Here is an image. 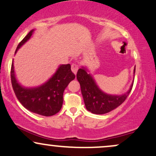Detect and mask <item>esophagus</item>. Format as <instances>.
Listing matches in <instances>:
<instances>
[{
    "mask_svg": "<svg viewBox=\"0 0 156 156\" xmlns=\"http://www.w3.org/2000/svg\"><path fill=\"white\" fill-rule=\"evenodd\" d=\"M71 69H72V71L73 72V73L75 75L77 73V71H78V66L76 64H72Z\"/></svg>",
    "mask_w": 156,
    "mask_h": 156,
    "instance_id": "obj_1",
    "label": "esophagus"
}]
</instances>
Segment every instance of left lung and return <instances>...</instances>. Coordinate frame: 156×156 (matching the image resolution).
I'll use <instances>...</instances> for the list:
<instances>
[{"label": "left lung", "instance_id": "obj_1", "mask_svg": "<svg viewBox=\"0 0 156 156\" xmlns=\"http://www.w3.org/2000/svg\"><path fill=\"white\" fill-rule=\"evenodd\" d=\"M136 69H134V73ZM77 79L81 85V93L85 106L88 111L94 114H105L119 107L129 95L133 88L132 85L129 92L123 95H110L103 92L94 81L93 78L87 73L84 68L78 70Z\"/></svg>", "mask_w": 156, "mask_h": 156}]
</instances>
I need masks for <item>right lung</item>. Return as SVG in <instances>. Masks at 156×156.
Masks as SVG:
<instances>
[{
	"instance_id": "add662e5",
	"label": "right lung",
	"mask_w": 156,
	"mask_h": 156,
	"mask_svg": "<svg viewBox=\"0 0 156 156\" xmlns=\"http://www.w3.org/2000/svg\"><path fill=\"white\" fill-rule=\"evenodd\" d=\"M32 32L33 30H31L19 43L15 52L30 38ZM75 78L70 64L61 65L55 74L44 85L26 89L20 86L15 79L13 63L11 66L12 86L17 98L30 112L44 116H52L59 112L62 107L65 88Z\"/></svg>"
}]
</instances>
